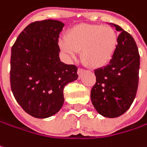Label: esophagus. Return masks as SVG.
<instances>
[{
    "label": "esophagus",
    "mask_w": 147,
    "mask_h": 147,
    "mask_svg": "<svg viewBox=\"0 0 147 147\" xmlns=\"http://www.w3.org/2000/svg\"><path fill=\"white\" fill-rule=\"evenodd\" d=\"M84 69H83V68H79V69H78V74H79V77H80V76L84 74Z\"/></svg>",
    "instance_id": "34e87169"
}]
</instances>
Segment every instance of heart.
Returning a JSON list of instances; mask_svg holds the SVG:
<instances>
[{"label": "heart", "instance_id": "heart-1", "mask_svg": "<svg viewBox=\"0 0 147 147\" xmlns=\"http://www.w3.org/2000/svg\"><path fill=\"white\" fill-rule=\"evenodd\" d=\"M59 46L68 57L74 58L81 51L82 61L93 68L106 65L113 58L117 47V35L110 26L79 24L68 32Z\"/></svg>", "mask_w": 147, "mask_h": 147}]
</instances>
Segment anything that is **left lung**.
<instances>
[{"label":"left lung","mask_w":147,"mask_h":147,"mask_svg":"<svg viewBox=\"0 0 147 147\" xmlns=\"http://www.w3.org/2000/svg\"><path fill=\"white\" fill-rule=\"evenodd\" d=\"M120 32L110 63L94 70L96 83L90 98L97 112L108 118L123 115L135 100L139 81L140 55L134 38L121 26L110 23Z\"/></svg>","instance_id":"obj_1"}]
</instances>
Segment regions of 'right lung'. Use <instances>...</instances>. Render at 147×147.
Segmentation results:
<instances>
[{
  "label": "right lung",
  "mask_w": 147,
  "mask_h": 147,
  "mask_svg": "<svg viewBox=\"0 0 147 147\" xmlns=\"http://www.w3.org/2000/svg\"><path fill=\"white\" fill-rule=\"evenodd\" d=\"M64 24L43 20L29 24L11 47L10 81L13 95L30 115L43 119L62 108L65 85L78 79L75 65L60 61L59 33Z\"/></svg>",
  "instance_id": "obj_1"
}]
</instances>
